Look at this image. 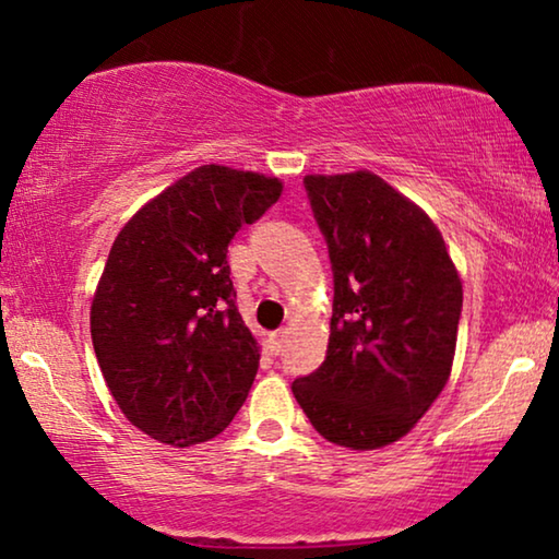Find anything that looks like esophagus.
I'll return each instance as SVG.
<instances>
[{
  "label": "esophagus",
  "mask_w": 559,
  "mask_h": 559,
  "mask_svg": "<svg viewBox=\"0 0 559 559\" xmlns=\"http://www.w3.org/2000/svg\"><path fill=\"white\" fill-rule=\"evenodd\" d=\"M287 328H282V331H277V333H272V338H270V343H272V350L274 354H282V350H285V346H287Z\"/></svg>",
  "instance_id": "esophagus-1"
}]
</instances>
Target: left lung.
Segmentation results:
<instances>
[{"label":"left lung","mask_w":559,"mask_h":559,"mask_svg":"<svg viewBox=\"0 0 559 559\" xmlns=\"http://www.w3.org/2000/svg\"><path fill=\"white\" fill-rule=\"evenodd\" d=\"M333 264L325 361L293 394L328 442L392 445L453 371L463 282L440 228L371 170L305 175Z\"/></svg>","instance_id":"1"}]
</instances>
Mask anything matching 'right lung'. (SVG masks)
<instances>
[{"instance_id":"add662e5","label":"right lung","mask_w":559,"mask_h":559,"mask_svg":"<svg viewBox=\"0 0 559 559\" xmlns=\"http://www.w3.org/2000/svg\"><path fill=\"white\" fill-rule=\"evenodd\" d=\"M280 195V178L201 165L114 239L91 338L119 409L152 440L190 448L216 438L247 400L259 343L236 308L226 251Z\"/></svg>"}]
</instances>
